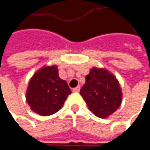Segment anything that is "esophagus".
I'll use <instances>...</instances> for the list:
<instances>
[{"instance_id": "obj_1", "label": "esophagus", "mask_w": 150, "mask_h": 150, "mask_svg": "<svg viewBox=\"0 0 150 150\" xmlns=\"http://www.w3.org/2000/svg\"><path fill=\"white\" fill-rule=\"evenodd\" d=\"M79 90H80V87H79V86H78V87H76V88H73V91H75V92H79Z\"/></svg>"}]
</instances>
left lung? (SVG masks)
Returning a JSON list of instances; mask_svg holds the SVG:
<instances>
[{
    "label": "left lung",
    "mask_w": 150,
    "mask_h": 150,
    "mask_svg": "<svg viewBox=\"0 0 150 150\" xmlns=\"http://www.w3.org/2000/svg\"><path fill=\"white\" fill-rule=\"evenodd\" d=\"M80 95L89 110L100 118H107L115 112L122 102L119 81L106 68L92 67L86 76Z\"/></svg>",
    "instance_id": "left-lung-1"
}]
</instances>
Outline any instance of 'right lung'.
<instances>
[{"label": "right lung", "instance_id": "right-lung-1", "mask_svg": "<svg viewBox=\"0 0 150 150\" xmlns=\"http://www.w3.org/2000/svg\"><path fill=\"white\" fill-rule=\"evenodd\" d=\"M71 93L67 83L59 78L58 67L45 65L30 79L25 99L34 112L46 116L60 110Z\"/></svg>", "mask_w": 150, "mask_h": 150}]
</instances>
